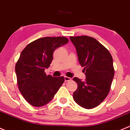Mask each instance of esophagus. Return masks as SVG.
Returning a JSON list of instances; mask_svg holds the SVG:
<instances>
[{
    "label": "esophagus",
    "instance_id": "esophagus-1",
    "mask_svg": "<svg viewBox=\"0 0 130 130\" xmlns=\"http://www.w3.org/2000/svg\"><path fill=\"white\" fill-rule=\"evenodd\" d=\"M64 79H65V81H69L71 80V78L69 77H67V76H64Z\"/></svg>",
    "mask_w": 130,
    "mask_h": 130
}]
</instances>
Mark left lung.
<instances>
[{
	"mask_svg": "<svg viewBox=\"0 0 130 130\" xmlns=\"http://www.w3.org/2000/svg\"><path fill=\"white\" fill-rule=\"evenodd\" d=\"M80 64L86 71V79L74 77L77 89L73 93L75 102L86 109L100 105L108 96L115 74L113 61L108 49L89 36L70 37Z\"/></svg>",
	"mask_w": 130,
	"mask_h": 130,
	"instance_id": "obj_1",
	"label": "left lung"
}]
</instances>
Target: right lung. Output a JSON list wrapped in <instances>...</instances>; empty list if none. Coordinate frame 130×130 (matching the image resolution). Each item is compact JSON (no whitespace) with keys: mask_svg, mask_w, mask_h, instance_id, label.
Listing matches in <instances>:
<instances>
[{"mask_svg":"<svg viewBox=\"0 0 130 130\" xmlns=\"http://www.w3.org/2000/svg\"><path fill=\"white\" fill-rule=\"evenodd\" d=\"M68 42L64 37H42L21 52L15 68L17 85L25 100L33 106L50 102L64 81L63 76H47L44 70L50 66L54 51Z\"/></svg>","mask_w":130,"mask_h":130,"instance_id":"right-lung-1","label":"right lung"}]
</instances>
